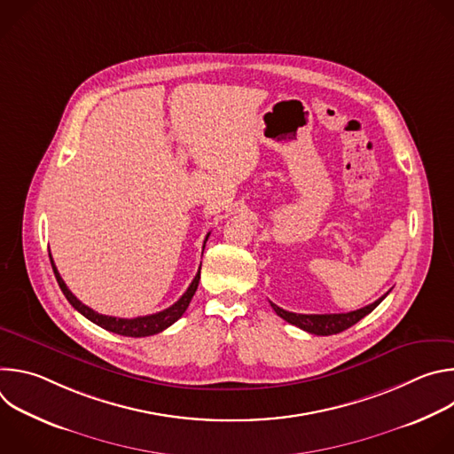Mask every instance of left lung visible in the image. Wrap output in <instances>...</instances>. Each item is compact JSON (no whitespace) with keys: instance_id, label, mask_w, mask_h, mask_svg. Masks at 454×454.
I'll list each match as a JSON object with an SVG mask.
<instances>
[{"instance_id":"1","label":"left lung","mask_w":454,"mask_h":454,"mask_svg":"<svg viewBox=\"0 0 454 454\" xmlns=\"http://www.w3.org/2000/svg\"><path fill=\"white\" fill-rule=\"evenodd\" d=\"M387 293H390V291H387ZM386 294L380 296L379 300H375L373 303L363 307V309H357V310H352V312H341V314H296V312L284 310L282 307L275 305L273 301H270V303H271L273 310L280 317H284L287 323H291V325H296V327H300L301 331H305L309 334L333 336V334H340V333L347 331L348 327L356 325L359 319H363L366 314H370L386 298Z\"/></svg>"}]
</instances>
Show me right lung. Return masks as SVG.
Returning <instances> with one entry per match:
<instances>
[{
    "label": "right lung",
    "instance_id": "add662e5",
    "mask_svg": "<svg viewBox=\"0 0 454 454\" xmlns=\"http://www.w3.org/2000/svg\"><path fill=\"white\" fill-rule=\"evenodd\" d=\"M210 233L207 235L205 239V244L208 240ZM205 244H203V249H205ZM50 262H51V270H53V275L57 278V284L60 287V291L64 293V296H67V300L82 314L86 316L90 321H93L95 325L109 331V333H114V334H120V336H127V338H145V336H153V334H158L161 331H165L167 327H170L174 321H177L186 307L190 305L193 294H196L198 291V286H200V278H201V268L198 271V275L193 277L192 284L188 286V289L184 291V294L174 303L170 305L168 309L165 310H160L156 314H149V316H138V317H114V316H106V314H98L95 312L93 309H90L88 305H84L81 300H77V296L68 289V286L64 284V280L60 278L55 264H53V258H51V253H50Z\"/></svg>",
    "mask_w": 454,
    "mask_h": 454
}]
</instances>
